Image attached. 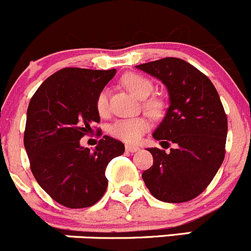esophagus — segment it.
<instances>
[{"mask_svg":"<svg viewBox=\"0 0 251 251\" xmlns=\"http://www.w3.org/2000/svg\"><path fill=\"white\" fill-rule=\"evenodd\" d=\"M139 150L138 146H134V145H126V152H136Z\"/></svg>","mask_w":251,"mask_h":251,"instance_id":"1","label":"esophagus"}]
</instances>
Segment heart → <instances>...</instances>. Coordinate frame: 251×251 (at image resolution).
I'll return each mask as SVG.
<instances>
[{"instance_id":"1","label":"heart","mask_w":251,"mask_h":251,"mask_svg":"<svg viewBox=\"0 0 251 251\" xmlns=\"http://www.w3.org/2000/svg\"><path fill=\"white\" fill-rule=\"evenodd\" d=\"M123 85L133 93L136 98L146 99L153 90V84L146 76L138 73H128L122 79ZM95 106L101 116L108 112V90L102 89L96 96ZM144 107L150 115L157 116L162 112L163 103L160 99L152 98L144 102ZM150 129V122L145 117L123 118L113 122L108 128V131L116 139L126 141V143H136L141 136Z\"/></svg>"}]
</instances>
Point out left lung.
<instances>
[{"instance_id": "left-lung-1", "label": "left lung", "mask_w": 251, "mask_h": 251, "mask_svg": "<svg viewBox=\"0 0 251 251\" xmlns=\"http://www.w3.org/2000/svg\"><path fill=\"white\" fill-rule=\"evenodd\" d=\"M136 68L160 79L170 95V107L152 136L175 144L168 153L148 149L153 165L141 175L156 199L185 202L201 194L225 158L227 116L217 90L204 73L175 57L139 64Z\"/></svg>"}]
</instances>
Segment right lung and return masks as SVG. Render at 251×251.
Masks as SVG:
<instances>
[{
    "label": "right lung",
    "instance_id": "add662e5",
    "mask_svg": "<svg viewBox=\"0 0 251 251\" xmlns=\"http://www.w3.org/2000/svg\"><path fill=\"white\" fill-rule=\"evenodd\" d=\"M116 69L63 68L39 86L26 112L24 146L39 185L68 209L93 206L107 189L106 167L125 152L108 135L93 151L80 139L100 122L95 101ZM101 133H99L100 135Z\"/></svg>",
    "mask_w": 251,
    "mask_h": 251
}]
</instances>
